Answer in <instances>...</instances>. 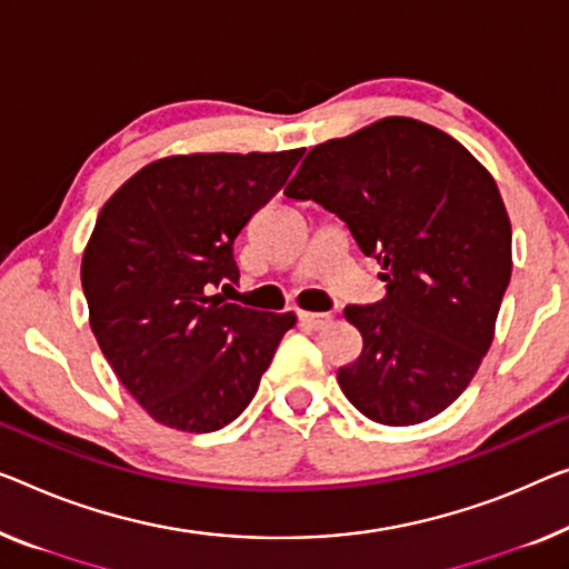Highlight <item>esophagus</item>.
<instances>
[{
	"mask_svg": "<svg viewBox=\"0 0 569 569\" xmlns=\"http://www.w3.org/2000/svg\"><path fill=\"white\" fill-rule=\"evenodd\" d=\"M332 319L329 313H313V311H299V325L303 329H321Z\"/></svg>",
	"mask_w": 569,
	"mask_h": 569,
	"instance_id": "obj_1",
	"label": "esophagus"
}]
</instances>
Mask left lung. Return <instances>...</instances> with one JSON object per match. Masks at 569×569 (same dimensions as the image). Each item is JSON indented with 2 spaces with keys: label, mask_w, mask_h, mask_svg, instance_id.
I'll return each mask as SVG.
<instances>
[{
  "label": "left lung",
  "mask_w": 569,
  "mask_h": 569,
  "mask_svg": "<svg viewBox=\"0 0 569 569\" xmlns=\"http://www.w3.org/2000/svg\"><path fill=\"white\" fill-rule=\"evenodd\" d=\"M350 227L386 296L347 307L362 352L337 370L355 409L411 427L470 386L511 281V222L486 168L447 132L386 117L311 148L286 186Z\"/></svg>",
  "instance_id": "8db88e82"
}]
</instances>
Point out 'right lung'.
<instances>
[{"label":"right lung","mask_w":569,"mask_h":569,"mask_svg":"<svg viewBox=\"0 0 569 569\" xmlns=\"http://www.w3.org/2000/svg\"><path fill=\"white\" fill-rule=\"evenodd\" d=\"M303 156L193 152L160 158L112 193L81 260L89 325L142 409L207 435L248 409L291 311L217 295L240 278L232 244Z\"/></svg>","instance_id":"1"}]
</instances>
